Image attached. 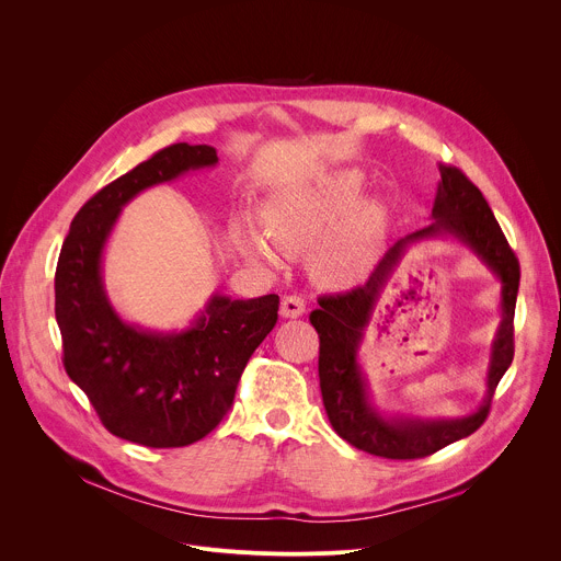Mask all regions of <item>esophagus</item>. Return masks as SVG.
Segmentation results:
<instances>
[{
	"instance_id": "esophagus-1",
	"label": "esophagus",
	"mask_w": 561,
	"mask_h": 561,
	"mask_svg": "<svg viewBox=\"0 0 561 561\" xmlns=\"http://www.w3.org/2000/svg\"><path fill=\"white\" fill-rule=\"evenodd\" d=\"M304 310H306V304H304V299L299 295H288V297L282 299V306H279L282 317L297 319V317L304 314Z\"/></svg>"
}]
</instances>
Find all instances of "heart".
Returning a JSON list of instances; mask_svg holds the SVG:
<instances>
[{"mask_svg":"<svg viewBox=\"0 0 561 561\" xmlns=\"http://www.w3.org/2000/svg\"><path fill=\"white\" fill-rule=\"evenodd\" d=\"M362 193L364 173L357 169L327 175L308 186L282 191L266 199L260 215L264 232L276 247L273 248L274 243L271 245L262 232L239 226L234 232L237 249L255 264L277 268L282 264L277 247L286 253L314 249L357 205ZM381 221L383 213L379 204H359L347 224L337 233L332 231L334 234L330 233L332 237L314 251L310 262L312 275L329 286H353L362 282L377 257Z\"/></svg>","mask_w":561,"mask_h":561,"instance_id":"obj_1","label":"heart"}]
</instances>
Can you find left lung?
<instances>
[{"instance_id":"left-lung-1","label":"left lung","mask_w":561,"mask_h":561,"mask_svg":"<svg viewBox=\"0 0 561 561\" xmlns=\"http://www.w3.org/2000/svg\"><path fill=\"white\" fill-rule=\"evenodd\" d=\"M431 224L399 239L381 257L364 286L319 297L310 324L319 335V386L335 433L351 446L386 457L417 459L468 437L484 424L493 392L513 362V317L519 290V262L479 188L463 173L439 167ZM428 238H450L468 248L501 282V327L492 343L488 392L483 404L459 419H415L381 412L360 366V346L374 308L405 251Z\"/></svg>"}]
</instances>
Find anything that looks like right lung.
<instances>
[{
    "label": "right lung",
    "mask_w": 561,
    "mask_h": 561,
    "mask_svg": "<svg viewBox=\"0 0 561 561\" xmlns=\"http://www.w3.org/2000/svg\"><path fill=\"white\" fill-rule=\"evenodd\" d=\"M217 150L173 144L91 197L70 224L55 273L64 368L102 424L148 448L206 437L228 413L251 355L277 322V295L213 293L191 324L173 331L130 324L104 284V251L122 210L144 191L217 167Z\"/></svg>",
    "instance_id": "1"
}]
</instances>
